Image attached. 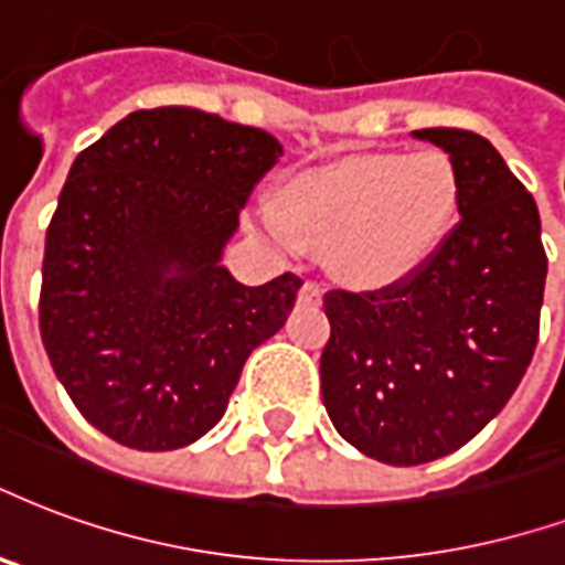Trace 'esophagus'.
I'll return each instance as SVG.
<instances>
[{
	"label": "esophagus",
	"instance_id": "esophagus-1",
	"mask_svg": "<svg viewBox=\"0 0 565 565\" xmlns=\"http://www.w3.org/2000/svg\"><path fill=\"white\" fill-rule=\"evenodd\" d=\"M299 299L308 305H317L320 302V287H317L315 281H305L302 284V290H299Z\"/></svg>",
	"mask_w": 565,
	"mask_h": 565
}]
</instances>
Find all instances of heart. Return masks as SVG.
I'll return each instance as SVG.
<instances>
[{"mask_svg": "<svg viewBox=\"0 0 565 565\" xmlns=\"http://www.w3.org/2000/svg\"><path fill=\"white\" fill-rule=\"evenodd\" d=\"M458 212L461 179L449 154L374 152L287 179L263 227L287 248L329 250V269L341 281L377 290L431 260Z\"/></svg>", "mask_w": 565, "mask_h": 565, "instance_id": "1", "label": "heart"}]
</instances>
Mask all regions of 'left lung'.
<instances>
[{"mask_svg":"<svg viewBox=\"0 0 565 565\" xmlns=\"http://www.w3.org/2000/svg\"><path fill=\"white\" fill-rule=\"evenodd\" d=\"M461 179V221L413 278L329 290L320 388L335 431L392 467L473 440L527 371L548 257L536 200L484 137L422 128Z\"/></svg>","mask_w":565,"mask_h":565,"instance_id":"left-lung-1","label":"left lung"}]
</instances>
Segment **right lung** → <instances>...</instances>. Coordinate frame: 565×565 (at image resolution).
I'll use <instances>...</instances> for the list:
<instances>
[{
	"label": "right lung",
	"mask_w": 565,
	"mask_h": 565,
	"mask_svg": "<svg viewBox=\"0 0 565 565\" xmlns=\"http://www.w3.org/2000/svg\"><path fill=\"white\" fill-rule=\"evenodd\" d=\"M271 134L194 107L128 113L77 154L44 242L38 323L50 365L110 440L167 452L215 428L254 347L302 278L245 287L221 254Z\"/></svg>",
	"instance_id": "1"
}]
</instances>
